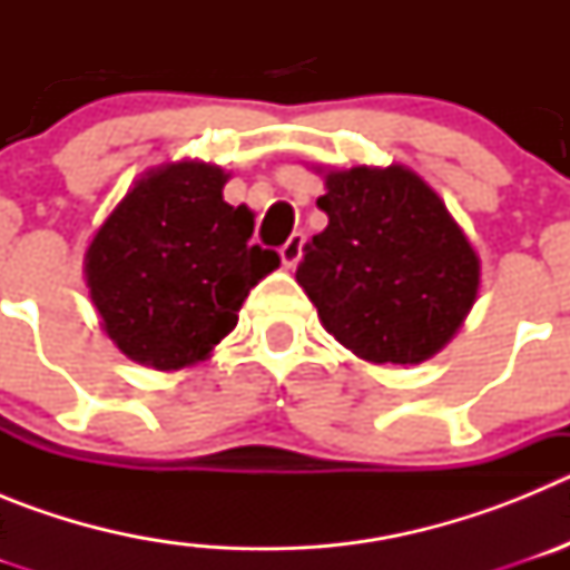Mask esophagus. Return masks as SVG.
<instances>
[{
  "label": "esophagus",
  "mask_w": 570,
  "mask_h": 570,
  "mask_svg": "<svg viewBox=\"0 0 570 570\" xmlns=\"http://www.w3.org/2000/svg\"><path fill=\"white\" fill-rule=\"evenodd\" d=\"M302 245H305V234H291L288 242L279 248L282 262H285L288 268H294L296 262L302 259Z\"/></svg>",
  "instance_id": "esophagus-1"
}]
</instances>
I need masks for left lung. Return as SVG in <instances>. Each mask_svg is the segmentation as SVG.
Returning a JSON list of instances; mask_svg holds the SVG:
<instances>
[{
  "label": "left lung",
  "mask_w": 570,
  "mask_h": 570,
  "mask_svg": "<svg viewBox=\"0 0 570 570\" xmlns=\"http://www.w3.org/2000/svg\"><path fill=\"white\" fill-rule=\"evenodd\" d=\"M328 228L296 268L328 334L376 365H416L460 331L480 291V256L414 170H328L316 199Z\"/></svg>",
  "instance_id": "obj_1"
}]
</instances>
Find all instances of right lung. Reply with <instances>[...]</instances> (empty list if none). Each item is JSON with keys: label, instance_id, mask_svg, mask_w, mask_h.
Returning a JSON list of instances; mask_svg holds the SVG:
<instances>
[{"label": "right lung", "instance_id": "right-lung-1", "mask_svg": "<svg viewBox=\"0 0 570 570\" xmlns=\"http://www.w3.org/2000/svg\"><path fill=\"white\" fill-rule=\"evenodd\" d=\"M228 174L170 163L125 194L85 254V279L114 345L156 371L196 365L236 328L276 250L250 245L254 214L223 199Z\"/></svg>", "mask_w": 570, "mask_h": 570}]
</instances>
